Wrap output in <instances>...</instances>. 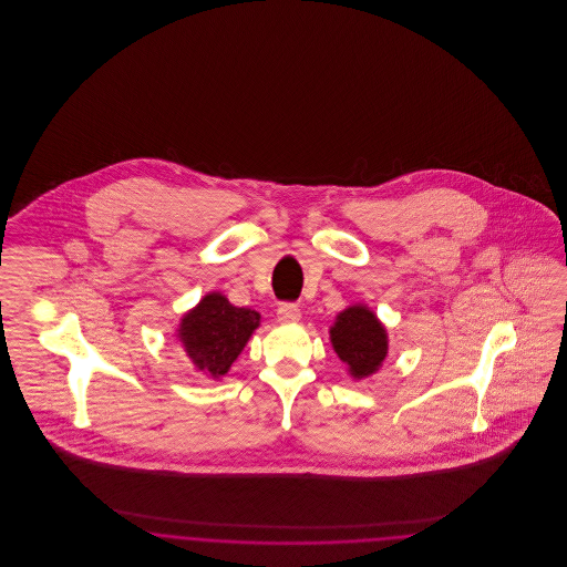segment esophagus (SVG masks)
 I'll return each mask as SVG.
<instances>
[{
    "label": "esophagus",
    "mask_w": 567,
    "mask_h": 567,
    "mask_svg": "<svg viewBox=\"0 0 567 567\" xmlns=\"http://www.w3.org/2000/svg\"><path fill=\"white\" fill-rule=\"evenodd\" d=\"M276 315H278V321H282V323H297L301 317L296 303H280Z\"/></svg>",
    "instance_id": "esophagus-1"
}]
</instances>
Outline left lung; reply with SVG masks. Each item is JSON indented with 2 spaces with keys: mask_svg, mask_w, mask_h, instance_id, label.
<instances>
[{
  "mask_svg": "<svg viewBox=\"0 0 567 567\" xmlns=\"http://www.w3.org/2000/svg\"><path fill=\"white\" fill-rule=\"evenodd\" d=\"M329 333L333 351L349 365L352 378L374 374L386 357L384 327L365 306H351L340 312Z\"/></svg>",
  "mask_w": 567,
  "mask_h": 567,
  "instance_id": "obj_1",
  "label": "left lung"
}]
</instances>
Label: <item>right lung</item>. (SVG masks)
I'll return each instance as SVG.
<instances>
[{
  "label": "right lung",
  "instance_id": "right-lung-1",
  "mask_svg": "<svg viewBox=\"0 0 567 567\" xmlns=\"http://www.w3.org/2000/svg\"><path fill=\"white\" fill-rule=\"evenodd\" d=\"M257 327L255 310L236 308L227 297L210 293L185 315L181 342L197 370L218 378L227 374Z\"/></svg>",
  "mask_w": 567,
  "mask_h": 567
}]
</instances>
